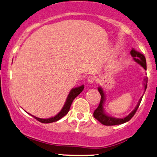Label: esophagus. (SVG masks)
Segmentation results:
<instances>
[{
  "label": "esophagus",
  "mask_w": 157,
  "mask_h": 157,
  "mask_svg": "<svg viewBox=\"0 0 157 157\" xmlns=\"http://www.w3.org/2000/svg\"><path fill=\"white\" fill-rule=\"evenodd\" d=\"M94 81H95V78H94V76L88 77V78H87V82H88L90 83V84H92V83H93Z\"/></svg>",
  "instance_id": "34e87169"
}]
</instances>
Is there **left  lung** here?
<instances>
[{"label": "left lung", "instance_id": "8db88e82", "mask_svg": "<svg viewBox=\"0 0 157 157\" xmlns=\"http://www.w3.org/2000/svg\"><path fill=\"white\" fill-rule=\"evenodd\" d=\"M130 54L133 57L134 60L138 64L144 68L146 70L147 69V62H146V58L140 52H139L137 51H136L134 49H132L130 52ZM144 90H147V78H146L144 79ZM98 91L100 92V95H101V100H100V105H99L98 107L94 110V113H93V116L94 117L98 120L99 122L100 123L106 126H112V125H118V124H124L125 122L129 121L133 117V116L134 115V114L136 113V110H137L139 106H140L141 101L142 100V97L139 100L137 105L136 106L135 109H134L133 111H132L131 113H130L129 115H127V117L124 118H115V117H110L109 115H107V114L105 113V110H104V101L105 100V92H104L102 88L101 87H98ZM145 92V91H144Z\"/></svg>", "mask_w": 157, "mask_h": 157}]
</instances>
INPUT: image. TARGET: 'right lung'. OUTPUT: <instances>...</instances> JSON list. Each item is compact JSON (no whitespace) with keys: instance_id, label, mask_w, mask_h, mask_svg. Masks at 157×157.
Wrapping results in <instances>:
<instances>
[{"instance_id":"add662e5","label":"right lung","mask_w":157,"mask_h":157,"mask_svg":"<svg viewBox=\"0 0 157 157\" xmlns=\"http://www.w3.org/2000/svg\"><path fill=\"white\" fill-rule=\"evenodd\" d=\"M84 90V85L79 86L78 87H75L73 88L70 90L69 94H68L67 100H66V101L64 105L63 109H61V111L59 112L58 114L56 115L55 117H52L48 118V119H41V118H38L36 117L33 115H32L35 119H36L37 121L40 122L42 123H51V122H55L58 121L59 120H60L61 118H63L64 116H65L66 114H67V112H69L70 106H71L72 101L74 100V99L76 98L77 96H78L79 94L82 92V90ZM31 115V114H30Z\"/></svg>"}]
</instances>
